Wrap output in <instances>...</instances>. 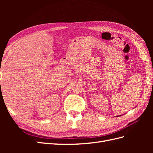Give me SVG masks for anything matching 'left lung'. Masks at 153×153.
Here are the masks:
<instances>
[{
	"label": "left lung",
	"instance_id": "left-lung-1",
	"mask_svg": "<svg viewBox=\"0 0 153 153\" xmlns=\"http://www.w3.org/2000/svg\"><path fill=\"white\" fill-rule=\"evenodd\" d=\"M121 115H119V116H121ZM117 117H118V116H117Z\"/></svg>",
	"mask_w": 153,
	"mask_h": 153
}]
</instances>
